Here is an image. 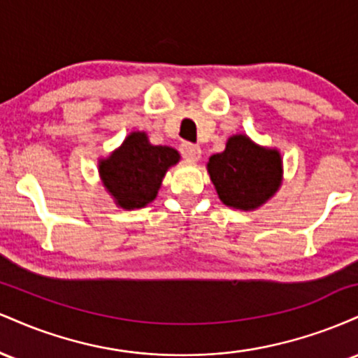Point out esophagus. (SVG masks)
Wrapping results in <instances>:
<instances>
[{"label":"esophagus","mask_w":358,"mask_h":358,"mask_svg":"<svg viewBox=\"0 0 358 358\" xmlns=\"http://www.w3.org/2000/svg\"><path fill=\"white\" fill-rule=\"evenodd\" d=\"M180 150H182V155L185 158L190 159V162H199L200 156H202V150H200V146L192 145V143H183Z\"/></svg>","instance_id":"34e87169"}]
</instances>
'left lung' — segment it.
I'll return each mask as SVG.
<instances>
[{
	"mask_svg": "<svg viewBox=\"0 0 358 358\" xmlns=\"http://www.w3.org/2000/svg\"><path fill=\"white\" fill-rule=\"evenodd\" d=\"M207 171L220 202L242 212L257 210L282 185L278 148L257 145L248 134H232L225 150L208 158Z\"/></svg>",
	"mask_w": 358,
	"mask_h": 358,
	"instance_id": "8db88e82",
	"label": "left lung"
}]
</instances>
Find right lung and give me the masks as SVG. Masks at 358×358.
<instances>
[{
    "instance_id": "right-lung-1",
    "label": "right lung",
    "mask_w": 358,
    "mask_h": 358,
    "mask_svg": "<svg viewBox=\"0 0 358 358\" xmlns=\"http://www.w3.org/2000/svg\"><path fill=\"white\" fill-rule=\"evenodd\" d=\"M178 162L175 148L151 145L145 131H133L97 166L116 207L136 210L153 202L166 171Z\"/></svg>"
}]
</instances>
